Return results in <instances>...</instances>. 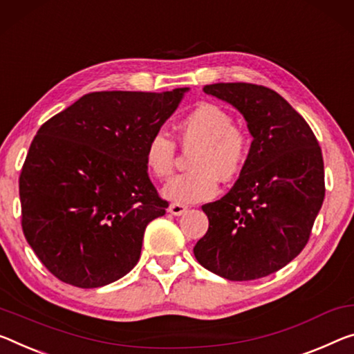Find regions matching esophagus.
<instances>
[{"instance_id":"1","label":"esophagus","mask_w":354,"mask_h":354,"mask_svg":"<svg viewBox=\"0 0 354 354\" xmlns=\"http://www.w3.org/2000/svg\"><path fill=\"white\" fill-rule=\"evenodd\" d=\"M187 205H183V204H177V203H172L171 205H169V212L172 215H182V214H185V212H187Z\"/></svg>"}]
</instances>
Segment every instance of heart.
Instances as JSON below:
<instances>
[{"label":"heart","mask_w":354,"mask_h":354,"mask_svg":"<svg viewBox=\"0 0 354 354\" xmlns=\"http://www.w3.org/2000/svg\"><path fill=\"white\" fill-rule=\"evenodd\" d=\"M177 139L185 150H196L189 167L162 189L177 204H194L212 198L218 178L230 182L245 166L250 138L220 106L203 102L192 109L177 124ZM147 169L158 180H167L176 166V144L166 134L156 133L145 145Z\"/></svg>","instance_id":"b5f03b06"}]
</instances>
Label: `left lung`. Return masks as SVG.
Returning a JSON list of instances; mask_svg holds the SVG:
<instances>
[{
	"mask_svg": "<svg viewBox=\"0 0 354 354\" xmlns=\"http://www.w3.org/2000/svg\"><path fill=\"white\" fill-rule=\"evenodd\" d=\"M204 91L236 107L253 140L230 193L203 205L209 230L193 252L223 279L257 280L307 245L324 201L323 153L301 113L268 86L212 84Z\"/></svg>",
	"mask_w": 354,
	"mask_h": 354,
	"instance_id": "1",
	"label": "left lung"
}]
</instances>
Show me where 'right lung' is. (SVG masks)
<instances>
[{"instance_id":"obj_1","label":"right lung","mask_w":354,"mask_h":354,"mask_svg":"<svg viewBox=\"0 0 354 354\" xmlns=\"http://www.w3.org/2000/svg\"><path fill=\"white\" fill-rule=\"evenodd\" d=\"M188 88L95 91L47 120L21 167V230L47 270L100 288L131 270L147 225L166 214L145 145Z\"/></svg>"}]
</instances>
